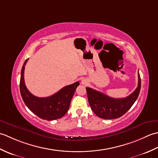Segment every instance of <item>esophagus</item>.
I'll return each mask as SVG.
<instances>
[{
	"label": "esophagus",
	"instance_id": "34e87169",
	"mask_svg": "<svg viewBox=\"0 0 158 158\" xmlns=\"http://www.w3.org/2000/svg\"><path fill=\"white\" fill-rule=\"evenodd\" d=\"M81 83H82V84H83V85H87V84H88V81H87L85 79H82L81 80Z\"/></svg>",
	"mask_w": 158,
	"mask_h": 158
}]
</instances>
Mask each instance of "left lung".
I'll use <instances>...</instances> for the list:
<instances>
[{
	"mask_svg": "<svg viewBox=\"0 0 158 158\" xmlns=\"http://www.w3.org/2000/svg\"><path fill=\"white\" fill-rule=\"evenodd\" d=\"M138 77V87L130 95L123 98H113L95 89L86 88L89 104L93 112L102 119H116L122 117L138 98L141 86L139 73Z\"/></svg>",
	"mask_w": 158,
	"mask_h": 158,
	"instance_id": "1",
	"label": "left lung"
}]
</instances>
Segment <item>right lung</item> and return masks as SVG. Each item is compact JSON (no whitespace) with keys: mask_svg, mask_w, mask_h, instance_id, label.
I'll use <instances>...</instances> for the list:
<instances>
[{"mask_svg":"<svg viewBox=\"0 0 158 158\" xmlns=\"http://www.w3.org/2000/svg\"><path fill=\"white\" fill-rule=\"evenodd\" d=\"M28 59L23 63L21 71L19 88L20 93L25 105L35 115L43 119L51 121L62 117L69 110L70 101L79 82L66 85L54 94L39 98L30 92L26 87L23 78L25 65Z\"/></svg>","mask_w":158,"mask_h":158,"instance_id":"1","label":"right lung"}]
</instances>
